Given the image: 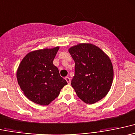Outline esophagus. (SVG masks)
Returning <instances> with one entry per match:
<instances>
[{
	"label": "esophagus",
	"instance_id": "esophagus-1",
	"mask_svg": "<svg viewBox=\"0 0 135 135\" xmlns=\"http://www.w3.org/2000/svg\"><path fill=\"white\" fill-rule=\"evenodd\" d=\"M65 80H66V81H67L68 84H71V79H70V78H69V77H68V76L65 77Z\"/></svg>",
	"mask_w": 135,
	"mask_h": 135
}]
</instances>
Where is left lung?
Wrapping results in <instances>:
<instances>
[{
	"instance_id": "8db88e82",
	"label": "left lung",
	"mask_w": 135,
	"mask_h": 135,
	"mask_svg": "<svg viewBox=\"0 0 135 135\" xmlns=\"http://www.w3.org/2000/svg\"><path fill=\"white\" fill-rule=\"evenodd\" d=\"M75 62L71 85L77 96L87 104L100 101L108 93L113 79L111 60L100 48L79 43L68 50Z\"/></svg>"
}]
</instances>
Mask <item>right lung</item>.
<instances>
[{"label": "right lung", "mask_w": 135, "mask_h": 135, "mask_svg": "<svg viewBox=\"0 0 135 135\" xmlns=\"http://www.w3.org/2000/svg\"><path fill=\"white\" fill-rule=\"evenodd\" d=\"M59 46L30 51L20 63L16 71L18 84L29 100L48 105L68 84L53 64Z\"/></svg>", "instance_id": "add662e5"}]
</instances>
